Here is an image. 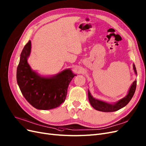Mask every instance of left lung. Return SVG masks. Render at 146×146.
Returning <instances> with one entry per match:
<instances>
[{"label": "left lung", "mask_w": 146, "mask_h": 146, "mask_svg": "<svg viewBox=\"0 0 146 146\" xmlns=\"http://www.w3.org/2000/svg\"><path fill=\"white\" fill-rule=\"evenodd\" d=\"M133 69L135 74L137 75L135 65H134V64H133ZM136 86H137V80H135L132 83V85L131 86L129 90H128L127 94L126 95V96H125L124 98L121 99V100H119L118 101L114 102L113 104L108 103L107 102L99 100L95 98H93L92 96L90 91L88 90L89 101L90 104H91V106L93 107V108L98 111H102V112L116 111H117L123 107H125L126 105L129 102L132 98L133 97L134 93H135Z\"/></svg>", "instance_id": "8db88e82"}]
</instances>
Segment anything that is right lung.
<instances>
[{"instance_id": "right-lung-1", "label": "right lung", "mask_w": 146, "mask_h": 146, "mask_svg": "<svg viewBox=\"0 0 146 146\" xmlns=\"http://www.w3.org/2000/svg\"><path fill=\"white\" fill-rule=\"evenodd\" d=\"M31 53V41L29 40L21 51L17 69V81L22 94L38 110L57 108L65 101L69 84L76 75L67 69L53 76H42L29 65Z\"/></svg>"}]
</instances>
